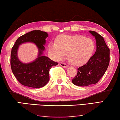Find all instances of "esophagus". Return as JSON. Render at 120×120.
<instances>
[{
    "label": "esophagus",
    "instance_id": "obj_1",
    "mask_svg": "<svg viewBox=\"0 0 120 120\" xmlns=\"http://www.w3.org/2000/svg\"><path fill=\"white\" fill-rule=\"evenodd\" d=\"M60 65L61 66H62V67H63V68H68V65H66V64H65V63H62V62H60Z\"/></svg>",
    "mask_w": 120,
    "mask_h": 120
}]
</instances>
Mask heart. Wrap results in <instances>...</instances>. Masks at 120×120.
I'll return each mask as SVG.
<instances>
[{"mask_svg": "<svg viewBox=\"0 0 120 120\" xmlns=\"http://www.w3.org/2000/svg\"><path fill=\"white\" fill-rule=\"evenodd\" d=\"M95 43L91 38L80 35H62L57 42H51L49 50L54 59L60 60L68 54L69 62L75 65L87 62L93 55Z\"/></svg>", "mask_w": 120, "mask_h": 120, "instance_id": "1", "label": "heart"}]
</instances>
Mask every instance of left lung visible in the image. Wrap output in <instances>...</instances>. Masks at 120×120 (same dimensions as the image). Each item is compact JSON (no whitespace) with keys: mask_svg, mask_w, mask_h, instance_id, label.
Returning a JSON list of instances; mask_svg holds the SVG:
<instances>
[{"mask_svg":"<svg viewBox=\"0 0 120 120\" xmlns=\"http://www.w3.org/2000/svg\"><path fill=\"white\" fill-rule=\"evenodd\" d=\"M90 33L96 40L97 50L86 64L78 69L77 75L72 80L79 86H87L97 84L104 75L109 63V49L103 37L94 31Z\"/></svg>","mask_w":120,"mask_h":120,"instance_id":"left-lung-1","label":"left lung"}]
</instances>
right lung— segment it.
<instances>
[{"mask_svg":"<svg viewBox=\"0 0 120 120\" xmlns=\"http://www.w3.org/2000/svg\"><path fill=\"white\" fill-rule=\"evenodd\" d=\"M48 34L41 30H33L19 37L12 48L11 66L12 72L20 84L33 88L45 86L49 80V70L58 64L49 58L43 56L46 38ZM26 42L35 43L39 49L38 58L33 62L23 64L17 57L19 46Z\"/></svg>","mask_w":120,"mask_h":120,"instance_id":"add662e5","label":"right lung"}]
</instances>
